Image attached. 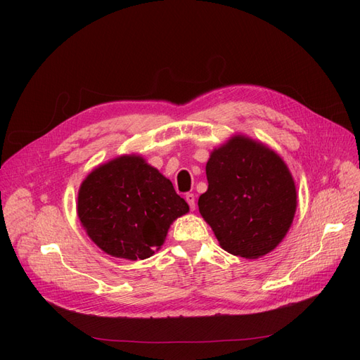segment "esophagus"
<instances>
[{
	"label": "esophagus",
	"instance_id": "esophagus-1",
	"mask_svg": "<svg viewBox=\"0 0 360 360\" xmlns=\"http://www.w3.org/2000/svg\"><path fill=\"white\" fill-rule=\"evenodd\" d=\"M184 200L188 201L191 210H195V195L193 193H186V197H184Z\"/></svg>",
	"mask_w": 360,
	"mask_h": 360
}]
</instances>
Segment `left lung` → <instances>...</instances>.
Segmentation results:
<instances>
[{"label": "left lung", "mask_w": 360, "mask_h": 360, "mask_svg": "<svg viewBox=\"0 0 360 360\" xmlns=\"http://www.w3.org/2000/svg\"><path fill=\"white\" fill-rule=\"evenodd\" d=\"M205 174L209 188L198 209L224 250L257 259L284 240L296 214L297 191L275 150L233 135L212 151Z\"/></svg>", "instance_id": "8db88e82"}]
</instances>
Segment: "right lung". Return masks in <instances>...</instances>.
Returning <instances> with one entry per match:
<instances>
[{"instance_id":"right-lung-1","label":"right lung","mask_w":360,"mask_h":360,"mask_svg":"<svg viewBox=\"0 0 360 360\" xmlns=\"http://www.w3.org/2000/svg\"><path fill=\"white\" fill-rule=\"evenodd\" d=\"M76 212L86 236L105 254L136 261L160 249L171 224L189 205L143 156L122 155L84 179Z\"/></svg>"}]
</instances>
